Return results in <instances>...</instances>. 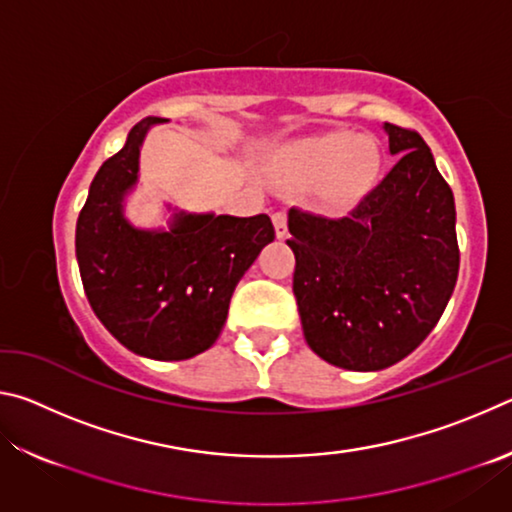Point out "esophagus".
<instances>
[{
  "label": "esophagus",
  "mask_w": 512,
  "mask_h": 512,
  "mask_svg": "<svg viewBox=\"0 0 512 512\" xmlns=\"http://www.w3.org/2000/svg\"><path fill=\"white\" fill-rule=\"evenodd\" d=\"M273 228H275L277 239L287 237V232H289V228H287V214H284V212H275V214H273Z\"/></svg>",
  "instance_id": "34e87169"
}]
</instances>
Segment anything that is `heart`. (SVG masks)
<instances>
[{"instance_id": "b5f03b06", "label": "heart", "mask_w": 512, "mask_h": 512, "mask_svg": "<svg viewBox=\"0 0 512 512\" xmlns=\"http://www.w3.org/2000/svg\"><path fill=\"white\" fill-rule=\"evenodd\" d=\"M271 171L282 185H316L323 210L348 212L375 189L381 173V151L372 137L329 131L284 146L275 153Z\"/></svg>"}]
</instances>
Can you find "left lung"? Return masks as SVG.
Instances as JSON below:
<instances>
[{
  "instance_id": "obj_1",
  "label": "left lung",
  "mask_w": 512,
  "mask_h": 512,
  "mask_svg": "<svg viewBox=\"0 0 512 512\" xmlns=\"http://www.w3.org/2000/svg\"><path fill=\"white\" fill-rule=\"evenodd\" d=\"M384 131L400 160L348 216L289 210L307 345L359 372L384 370L418 348L458 277L452 189L418 133L393 124Z\"/></svg>"
}]
</instances>
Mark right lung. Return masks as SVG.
Wrapping results in <instances>:
<instances>
[{"label":"right lung","instance_id":"right-lung-1","mask_svg":"<svg viewBox=\"0 0 512 512\" xmlns=\"http://www.w3.org/2000/svg\"><path fill=\"white\" fill-rule=\"evenodd\" d=\"M162 121L142 119L124 149L101 164L76 221V262L92 311L124 348L183 361L219 339L235 287L275 230L266 214L173 210L169 228L128 221L144 137Z\"/></svg>","mask_w":512,"mask_h":512}]
</instances>
